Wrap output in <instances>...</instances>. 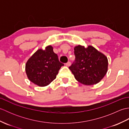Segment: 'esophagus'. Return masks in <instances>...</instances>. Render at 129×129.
Returning <instances> with one entry per match:
<instances>
[{
  "label": "esophagus",
  "instance_id": "34e87169",
  "mask_svg": "<svg viewBox=\"0 0 129 129\" xmlns=\"http://www.w3.org/2000/svg\"><path fill=\"white\" fill-rule=\"evenodd\" d=\"M66 65L67 67H70L71 65V62L70 61H68L67 63H66Z\"/></svg>",
  "mask_w": 129,
  "mask_h": 129
}]
</instances>
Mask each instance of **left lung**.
I'll list each match as a JSON object with an SVG mask.
<instances>
[{"label": "left lung", "instance_id": "8db88e82", "mask_svg": "<svg viewBox=\"0 0 129 129\" xmlns=\"http://www.w3.org/2000/svg\"><path fill=\"white\" fill-rule=\"evenodd\" d=\"M75 61L69 68L75 79L85 85L96 84L108 72L107 57L91 45L74 47Z\"/></svg>", "mask_w": 129, "mask_h": 129}]
</instances>
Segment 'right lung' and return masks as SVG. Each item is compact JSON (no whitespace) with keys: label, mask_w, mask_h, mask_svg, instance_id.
<instances>
[{"label":"right lung","mask_w":129,"mask_h":129,"mask_svg":"<svg viewBox=\"0 0 129 129\" xmlns=\"http://www.w3.org/2000/svg\"><path fill=\"white\" fill-rule=\"evenodd\" d=\"M64 64L59 61L53 47L48 45L45 50L39 49L28 60L25 72L29 80L37 85L44 87L50 84Z\"/></svg>","instance_id":"add662e5"}]
</instances>
